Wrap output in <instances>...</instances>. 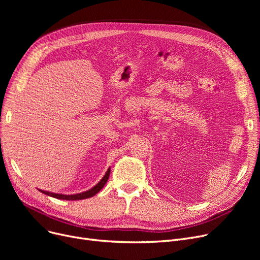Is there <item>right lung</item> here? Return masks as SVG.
<instances>
[{"label": "right lung", "instance_id": "1", "mask_svg": "<svg viewBox=\"0 0 260 260\" xmlns=\"http://www.w3.org/2000/svg\"><path fill=\"white\" fill-rule=\"evenodd\" d=\"M109 174H111V168H108V170L106 171L105 175L103 176V178L95 184L93 187L85 190V192H82V193H78V194H71V195H65V194H58V193H51L48 192V190H43V189H39L41 193H43L45 195H48L50 197L53 198H57L60 200H82V199H86V198H90L92 196H94L98 192L102 189V187L105 185V183L108 180V177Z\"/></svg>", "mask_w": 260, "mask_h": 260}]
</instances>
